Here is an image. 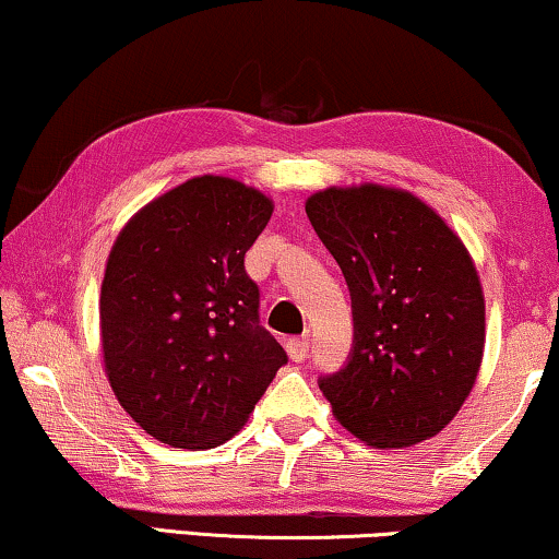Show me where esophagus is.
<instances>
[{
	"mask_svg": "<svg viewBox=\"0 0 559 559\" xmlns=\"http://www.w3.org/2000/svg\"><path fill=\"white\" fill-rule=\"evenodd\" d=\"M285 348H287V354H289V358H293V361H305V358H308V354H310L308 338H287Z\"/></svg>",
	"mask_w": 559,
	"mask_h": 559,
	"instance_id": "obj_1",
	"label": "esophagus"
}]
</instances>
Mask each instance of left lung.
Returning <instances> with one entry per match:
<instances>
[{
    "instance_id": "left-lung-1",
    "label": "left lung",
    "mask_w": 559,
    "mask_h": 559,
    "mask_svg": "<svg viewBox=\"0 0 559 559\" xmlns=\"http://www.w3.org/2000/svg\"><path fill=\"white\" fill-rule=\"evenodd\" d=\"M305 211L350 289L354 348L320 379L333 415L371 448L430 440L476 384L486 300L473 257L432 205L361 182L312 193Z\"/></svg>"
}]
</instances>
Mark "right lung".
Instances as JSON below:
<instances>
[{
    "mask_svg": "<svg viewBox=\"0 0 559 559\" xmlns=\"http://www.w3.org/2000/svg\"><path fill=\"white\" fill-rule=\"evenodd\" d=\"M272 211L262 190L198 175L114 241L98 300L104 371L127 415L165 445H224L287 364L243 270Z\"/></svg>",
    "mask_w": 559,
    "mask_h": 559,
    "instance_id": "right-lung-1",
    "label": "right lung"
}]
</instances>
